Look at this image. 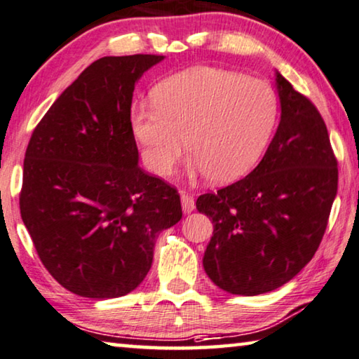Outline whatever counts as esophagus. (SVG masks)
Returning <instances> with one entry per match:
<instances>
[{
	"instance_id": "esophagus-1",
	"label": "esophagus",
	"mask_w": 359,
	"mask_h": 359,
	"mask_svg": "<svg viewBox=\"0 0 359 359\" xmlns=\"http://www.w3.org/2000/svg\"><path fill=\"white\" fill-rule=\"evenodd\" d=\"M180 201H182V210L185 214H190L193 209H195V201H193V196L189 195V193L180 191Z\"/></svg>"
}]
</instances>
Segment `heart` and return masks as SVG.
Listing matches in <instances>:
<instances>
[{"mask_svg": "<svg viewBox=\"0 0 359 359\" xmlns=\"http://www.w3.org/2000/svg\"><path fill=\"white\" fill-rule=\"evenodd\" d=\"M278 115L270 84L220 68H190L164 79L153 104L133 110V129L145 166L164 177L185 147L189 174L219 184L251 170L269 142Z\"/></svg>", "mask_w": 359, "mask_h": 359, "instance_id": "heart-1", "label": "heart"}]
</instances>
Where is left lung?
Instances as JSON below:
<instances>
[{
    "label": "left lung",
    "instance_id": "obj_1",
    "mask_svg": "<svg viewBox=\"0 0 359 359\" xmlns=\"http://www.w3.org/2000/svg\"><path fill=\"white\" fill-rule=\"evenodd\" d=\"M281 119L259 166L196 209L212 220L203 266L236 295L275 291L320 248L337 195V159L318 108L276 73Z\"/></svg>",
    "mask_w": 359,
    "mask_h": 359
}]
</instances>
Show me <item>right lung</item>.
<instances>
[{"instance_id": "obj_1", "label": "right lung", "mask_w": 359, "mask_h": 359, "mask_svg": "<svg viewBox=\"0 0 359 359\" xmlns=\"http://www.w3.org/2000/svg\"><path fill=\"white\" fill-rule=\"evenodd\" d=\"M163 55L102 57L33 130L20 215L43 265L73 294L113 299L149 273L159 233L182 219L174 187L139 166L130 104Z\"/></svg>"}]
</instances>
